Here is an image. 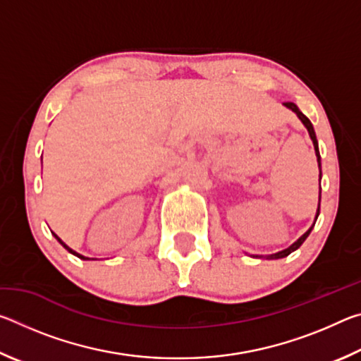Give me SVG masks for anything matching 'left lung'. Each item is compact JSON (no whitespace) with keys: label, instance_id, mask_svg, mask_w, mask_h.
Here are the masks:
<instances>
[{"label":"left lung","instance_id":"1","mask_svg":"<svg viewBox=\"0 0 361 361\" xmlns=\"http://www.w3.org/2000/svg\"><path fill=\"white\" fill-rule=\"evenodd\" d=\"M283 105L286 106V108H290L291 111H295L296 114H298V118L302 121V124L305 126V129H307V132H309V135H310V138H312V142H314V148H315V154H317V162H319V167H320V178H322V164H320V151H319V143H317V137H315V130H314V127H312V122H310L307 118H305V116L299 111V108L295 105V103L293 102H285ZM320 199H322V192H320ZM319 213H320V204H319V209H317V218H319ZM315 224V223H314ZM314 228V226H312ZM312 228H310L307 232H305L304 235H301L299 237V239L293 243L291 247H288L286 250H282V252H279V253H276V255H271V256H267V259H279V258H285V256H288L290 253H293L295 252V250H298L299 247L302 245L304 243V240L307 239L309 237V234H310V231H312Z\"/></svg>","mask_w":361,"mask_h":361}]
</instances>
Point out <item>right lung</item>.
<instances>
[{
  "label": "right lung",
  "instance_id": "1",
  "mask_svg": "<svg viewBox=\"0 0 361 361\" xmlns=\"http://www.w3.org/2000/svg\"><path fill=\"white\" fill-rule=\"evenodd\" d=\"M52 234H54V232H52ZM54 237H56V239H57V240H59L60 243H62V245H63V247H65L66 250H68V252H70V253H73V255H75V256H78V258H81V259H89V258H85V256H82V255H79V253H76V252H75V250H71V248H70L68 245H66V243H63V242H62V239H60V237H59L57 234H54Z\"/></svg>",
  "mask_w": 361,
  "mask_h": 361
}]
</instances>
